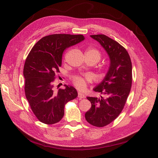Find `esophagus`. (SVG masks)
<instances>
[{"mask_svg": "<svg viewBox=\"0 0 158 158\" xmlns=\"http://www.w3.org/2000/svg\"><path fill=\"white\" fill-rule=\"evenodd\" d=\"M78 97L79 99H81V98H83L85 97V95L84 94H82L81 92H78Z\"/></svg>", "mask_w": 158, "mask_h": 158, "instance_id": "esophagus-1", "label": "esophagus"}]
</instances>
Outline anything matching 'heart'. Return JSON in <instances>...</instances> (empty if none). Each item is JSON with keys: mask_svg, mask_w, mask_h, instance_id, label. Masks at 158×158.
Returning a JSON list of instances; mask_svg holds the SVG:
<instances>
[{"mask_svg": "<svg viewBox=\"0 0 158 158\" xmlns=\"http://www.w3.org/2000/svg\"><path fill=\"white\" fill-rule=\"evenodd\" d=\"M86 54H88L95 58L96 60L98 61L101 57V54L98 50L95 47H88L85 52ZM91 81V77L89 76H85L84 77L81 76H74L73 77V85L77 88L80 90H85L87 86V83Z\"/></svg>", "mask_w": 158, "mask_h": 158, "instance_id": "b5f03b06", "label": "heart"}]
</instances>
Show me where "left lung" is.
<instances>
[{"mask_svg":"<svg viewBox=\"0 0 158 158\" xmlns=\"http://www.w3.org/2000/svg\"><path fill=\"white\" fill-rule=\"evenodd\" d=\"M90 36L101 45L110 59L104 79L94 88L105 97H87L92 107L85 118L91 125L102 127L117 118L125 106L132 85V63L126 49L117 41L104 35Z\"/></svg>","mask_w":158,"mask_h":158,"instance_id":"obj_1","label":"left lung"}]
</instances>
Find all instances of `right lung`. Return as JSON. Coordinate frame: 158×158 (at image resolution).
<instances>
[{
    "label": "right lung",
    "mask_w": 158,
    "mask_h": 158,
    "mask_svg": "<svg viewBox=\"0 0 158 158\" xmlns=\"http://www.w3.org/2000/svg\"><path fill=\"white\" fill-rule=\"evenodd\" d=\"M84 40L82 35L46 36L28 54L23 67L25 94L33 113L41 122L50 125L60 122L65 104L77 97L73 86L64 85V89L56 91L53 82L60 72L63 51Z\"/></svg>",
    "instance_id": "right-lung-1"
}]
</instances>
